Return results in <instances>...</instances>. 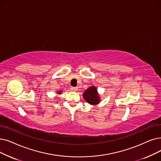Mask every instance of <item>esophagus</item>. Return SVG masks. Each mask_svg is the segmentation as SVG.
I'll list each match as a JSON object with an SVG mask.
<instances>
[{
	"instance_id": "esophagus-1",
	"label": "esophagus",
	"mask_w": 161,
	"mask_h": 161,
	"mask_svg": "<svg viewBox=\"0 0 161 161\" xmlns=\"http://www.w3.org/2000/svg\"><path fill=\"white\" fill-rule=\"evenodd\" d=\"M70 89L73 92H76V91H78V87H71Z\"/></svg>"
}]
</instances>
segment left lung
Wrapping results in <instances>:
<instances>
[{
	"label": "left lung",
	"mask_w": 161,
	"mask_h": 161,
	"mask_svg": "<svg viewBox=\"0 0 161 161\" xmlns=\"http://www.w3.org/2000/svg\"><path fill=\"white\" fill-rule=\"evenodd\" d=\"M83 99L87 103L92 105H97L100 103V95L97 92V89L95 86H93L87 88L83 93Z\"/></svg>",
	"instance_id": "left-lung-1"
}]
</instances>
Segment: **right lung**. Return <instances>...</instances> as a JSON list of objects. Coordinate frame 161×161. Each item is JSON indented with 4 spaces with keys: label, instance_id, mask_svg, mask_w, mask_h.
Listing matches in <instances>:
<instances>
[{
    "label": "right lung",
    "instance_id": "obj_1",
    "mask_svg": "<svg viewBox=\"0 0 161 161\" xmlns=\"http://www.w3.org/2000/svg\"><path fill=\"white\" fill-rule=\"evenodd\" d=\"M62 91L61 90H59V91H57V94H58V95H60V94H62Z\"/></svg>",
    "mask_w": 161,
    "mask_h": 161
}]
</instances>
